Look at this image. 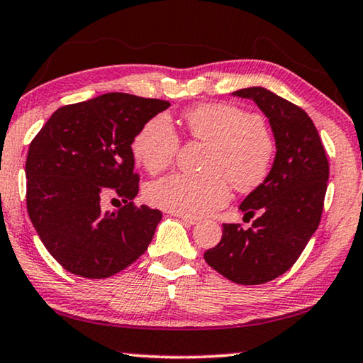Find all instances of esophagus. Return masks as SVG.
Wrapping results in <instances>:
<instances>
[{"label": "esophagus", "mask_w": 363, "mask_h": 363, "mask_svg": "<svg viewBox=\"0 0 363 363\" xmlns=\"http://www.w3.org/2000/svg\"><path fill=\"white\" fill-rule=\"evenodd\" d=\"M176 218H179L182 223H186V224H190V225H194V224H199V219L196 218H192V216H184V214H174Z\"/></svg>", "instance_id": "34e87169"}]
</instances>
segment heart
Returning a JSON list of instances; mask_svg holds the SVG:
<instances>
[{
	"mask_svg": "<svg viewBox=\"0 0 363 363\" xmlns=\"http://www.w3.org/2000/svg\"><path fill=\"white\" fill-rule=\"evenodd\" d=\"M190 136L211 144L203 174L176 173L150 182L145 199L153 206L205 216L230 199V184L248 192L266 179L275 155V143L259 116L230 104H208L186 113ZM133 155L150 174L167 169L179 152L181 139L167 115H157L133 140Z\"/></svg>",
	"mask_w": 363,
	"mask_h": 363,
	"instance_id": "1",
	"label": "heart"
}]
</instances>
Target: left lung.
I'll return each instance as SVG.
<instances>
[{
    "instance_id": "left-lung-1",
    "label": "left lung",
    "mask_w": 363,
    "mask_h": 363,
    "mask_svg": "<svg viewBox=\"0 0 363 363\" xmlns=\"http://www.w3.org/2000/svg\"><path fill=\"white\" fill-rule=\"evenodd\" d=\"M233 96L251 99L267 116L275 147L274 164L238 206L248 229L224 224L223 238L205 253L220 275L240 285H261L285 274L303 253L320 224L330 167L322 139L311 116L261 86Z\"/></svg>"
}]
</instances>
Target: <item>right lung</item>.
Returning a JSON list of instances; mask_svg holds the SVG:
<instances>
[{"instance_id": "obj_1", "label": "right lung", "mask_w": 363, "mask_h": 363, "mask_svg": "<svg viewBox=\"0 0 363 363\" xmlns=\"http://www.w3.org/2000/svg\"><path fill=\"white\" fill-rule=\"evenodd\" d=\"M168 101L102 94L57 108L32 140L26 163L27 211L60 266L84 279H107L139 259L162 211L136 206L139 174L131 144ZM108 198L125 206L101 208Z\"/></svg>"}]
</instances>
